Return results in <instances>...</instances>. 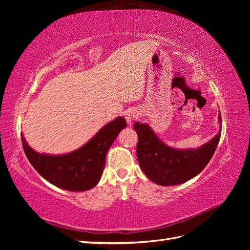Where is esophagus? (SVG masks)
Listing matches in <instances>:
<instances>
[{
  "label": "esophagus",
  "instance_id": "esophagus-1",
  "mask_svg": "<svg viewBox=\"0 0 250 250\" xmlns=\"http://www.w3.org/2000/svg\"><path fill=\"white\" fill-rule=\"evenodd\" d=\"M138 118V113L135 112L134 110H127L125 112V119L127 121V123L131 125L133 121Z\"/></svg>",
  "mask_w": 250,
  "mask_h": 250
}]
</instances>
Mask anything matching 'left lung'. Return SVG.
<instances>
[{"label":"left lung","instance_id":"8db88e82","mask_svg":"<svg viewBox=\"0 0 250 250\" xmlns=\"http://www.w3.org/2000/svg\"><path fill=\"white\" fill-rule=\"evenodd\" d=\"M219 122L222 124L221 115ZM138 133L137 156L145 175L160 186H176L195 177L214 155L221 132L197 149L178 150L164 144L147 124L134 123Z\"/></svg>","mask_w":250,"mask_h":250}]
</instances>
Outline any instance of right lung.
I'll use <instances>...</instances> for the list:
<instances>
[{
  "mask_svg": "<svg viewBox=\"0 0 250 250\" xmlns=\"http://www.w3.org/2000/svg\"><path fill=\"white\" fill-rule=\"evenodd\" d=\"M126 125L125 119L119 117L102 127L84 146L62 155L36 152L30 148L22 134L21 144L30 164L50 184L63 190L81 192L99 183L107 151Z\"/></svg>",
  "mask_w": 250,
  "mask_h": 250,
  "instance_id": "right-lung-1",
  "label": "right lung"
}]
</instances>
